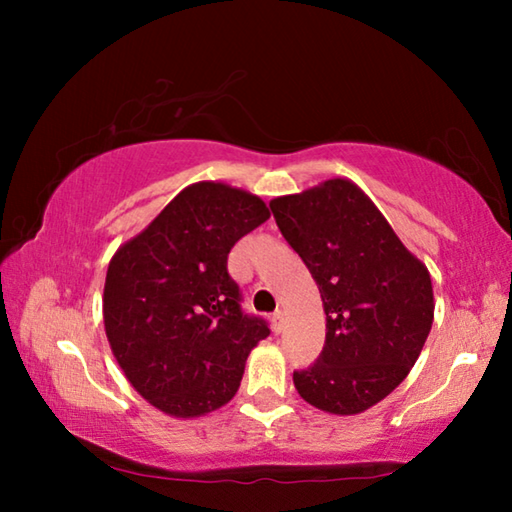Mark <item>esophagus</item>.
Returning <instances> with one entry per match:
<instances>
[{
    "label": "esophagus",
    "instance_id": "34e87169",
    "mask_svg": "<svg viewBox=\"0 0 512 512\" xmlns=\"http://www.w3.org/2000/svg\"><path fill=\"white\" fill-rule=\"evenodd\" d=\"M271 325H273V332H275V334H280V332H282V327H284V314H282L280 309L273 311V316H271Z\"/></svg>",
    "mask_w": 512,
    "mask_h": 512
}]
</instances>
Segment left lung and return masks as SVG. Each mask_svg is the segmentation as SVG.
<instances>
[{"label": "left lung", "mask_w": 512, "mask_h": 512, "mask_svg": "<svg viewBox=\"0 0 512 512\" xmlns=\"http://www.w3.org/2000/svg\"><path fill=\"white\" fill-rule=\"evenodd\" d=\"M271 212L316 280L327 316L323 352L293 372V384L320 411H366L402 384L431 332L427 266L345 178L273 198Z\"/></svg>", "instance_id": "1"}]
</instances>
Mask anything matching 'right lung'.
<instances>
[{
  "mask_svg": "<svg viewBox=\"0 0 512 512\" xmlns=\"http://www.w3.org/2000/svg\"><path fill=\"white\" fill-rule=\"evenodd\" d=\"M262 198L223 183L183 189L110 259L103 323L144 400L198 418L235 397L250 350L271 334L241 311L228 253L268 219Z\"/></svg>",
  "mask_w": 512,
  "mask_h": 512,
  "instance_id": "1",
  "label": "right lung"
}]
</instances>
